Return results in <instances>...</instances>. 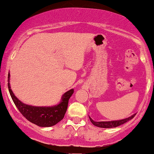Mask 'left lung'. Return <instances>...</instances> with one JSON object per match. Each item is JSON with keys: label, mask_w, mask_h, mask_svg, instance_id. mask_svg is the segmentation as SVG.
<instances>
[{"label": "left lung", "mask_w": 154, "mask_h": 154, "mask_svg": "<svg viewBox=\"0 0 154 154\" xmlns=\"http://www.w3.org/2000/svg\"><path fill=\"white\" fill-rule=\"evenodd\" d=\"M136 115V113L133 114L132 116L129 117V118L122 119V120H117V121H110V122H94L89 117L91 122L94 124V126L98 127H101V128H113V127H119V126L122 125L126 122H127L128 121L131 120L134 117V116Z\"/></svg>", "instance_id": "left-lung-1"}]
</instances>
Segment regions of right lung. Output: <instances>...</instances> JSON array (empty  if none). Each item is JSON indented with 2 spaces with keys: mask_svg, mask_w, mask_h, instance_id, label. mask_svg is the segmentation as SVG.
<instances>
[{
  "mask_svg": "<svg viewBox=\"0 0 154 154\" xmlns=\"http://www.w3.org/2000/svg\"><path fill=\"white\" fill-rule=\"evenodd\" d=\"M9 79L10 73L8 72V87L11 99L20 113L29 122L39 127H48L55 125L64 118L68 108V100L73 94V89L68 91L63 94L61 102L58 105L51 107L32 106L22 103L15 97L11 89Z\"/></svg>",
  "mask_w": 154,
  "mask_h": 154,
  "instance_id": "right-lung-1",
  "label": "right lung"
}]
</instances>
